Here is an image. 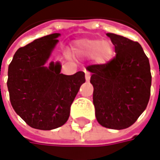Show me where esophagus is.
Listing matches in <instances>:
<instances>
[{
    "mask_svg": "<svg viewBox=\"0 0 160 160\" xmlns=\"http://www.w3.org/2000/svg\"><path fill=\"white\" fill-rule=\"evenodd\" d=\"M84 72H85V79H86L87 81H89L90 79H91V73L88 70H86V69H84Z\"/></svg>",
    "mask_w": 160,
    "mask_h": 160,
    "instance_id": "1",
    "label": "esophagus"
}]
</instances>
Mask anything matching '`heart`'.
Wrapping results in <instances>:
<instances>
[{"label": "heart", "mask_w": 160, "mask_h": 160, "mask_svg": "<svg viewBox=\"0 0 160 160\" xmlns=\"http://www.w3.org/2000/svg\"><path fill=\"white\" fill-rule=\"evenodd\" d=\"M73 53L83 58H93L97 63L104 64L112 58L113 48L108 41L81 39L75 43Z\"/></svg>", "instance_id": "obj_1"}]
</instances>
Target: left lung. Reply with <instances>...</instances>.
I'll return each instance as SVG.
<instances>
[{"mask_svg":"<svg viewBox=\"0 0 160 160\" xmlns=\"http://www.w3.org/2000/svg\"><path fill=\"white\" fill-rule=\"evenodd\" d=\"M115 57L105 64L88 66L93 86L95 116L101 125L121 130L146 110L151 87L148 57L138 42L108 33Z\"/></svg>","mask_w":160,"mask_h":160,"instance_id":"left-lung-1","label":"left lung"}]
</instances>
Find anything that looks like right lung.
Returning <instances> with one entry per match:
<instances>
[{"label": "right lung", "instance_id": "obj_1", "mask_svg": "<svg viewBox=\"0 0 160 160\" xmlns=\"http://www.w3.org/2000/svg\"><path fill=\"white\" fill-rule=\"evenodd\" d=\"M60 34L36 39L15 52L8 68L11 104L29 126L39 130L58 128L68 121L70 106L85 82V73H60L59 62L48 59Z\"/></svg>", "mask_w": 160, "mask_h": 160}]
</instances>
